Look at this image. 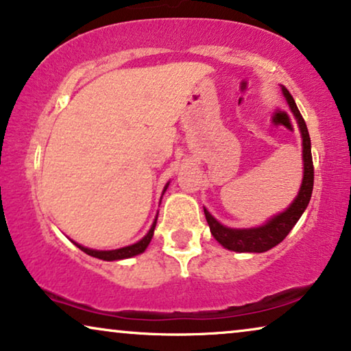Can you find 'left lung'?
<instances>
[{
    "label": "left lung",
    "instance_id": "left-lung-1",
    "mask_svg": "<svg viewBox=\"0 0 351 351\" xmlns=\"http://www.w3.org/2000/svg\"><path fill=\"white\" fill-rule=\"evenodd\" d=\"M281 93L285 95L287 105H289L292 114H294L297 126H299L302 137V162H304V177L299 193L294 201L282 210L267 220L265 223L257 225V227L249 228H232L227 225L220 223L208 209L204 208V215L208 220L210 233L217 239L219 244H222L225 249L234 252H265L268 249L275 247L282 239L287 237V233L294 228V225L299 222L302 214L305 213L306 206L310 203L311 191H313V161H311V142L308 136V129L302 118V114L297 108V105L292 99L285 86L281 84Z\"/></svg>",
    "mask_w": 351,
    "mask_h": 351
}]
</instances>
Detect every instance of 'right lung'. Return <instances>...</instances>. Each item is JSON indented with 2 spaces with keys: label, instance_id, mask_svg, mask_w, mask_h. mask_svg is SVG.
I'll list each match as a JSON object with an SVG mask.
<instances>
[{
  "label": "right lung",
  "instance_id": "1",
  "mask_svg": "<svg viewBox=\"0 0 351 351\" xmlns=\"http://www.w3.org/2000/svg\"><path fill=\"white\" fill-rule=\"evenodd\" d=\"M171 182H167L165 185V189H162V195H165V191L167 190V186H169ZM162 198V196H161ZM156 220H158V214L155 220H153L150 230H148L145 237L142 239H138L137 243L134 244H129V246H124V247H119V249H110V251H100V249H90V247H86L83 244L76 243V241H71L75 244L76 247H80L81 251L88 254V256H93V257H97L100 261H107V262H113V261H123V258H131V257H136L138 254L145 252V249L148 247V244H150L152 238H153V233H155V227H156Z\"/></svg>",
  "mask_w": 351,
  "mask_h": 351
}]
</instances>
